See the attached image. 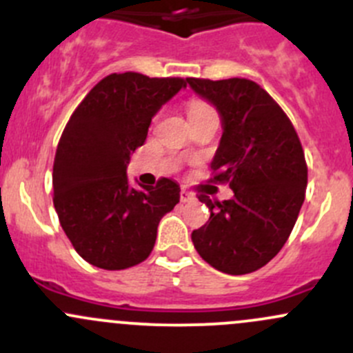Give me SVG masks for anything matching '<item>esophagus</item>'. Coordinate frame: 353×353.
<instances>
[{"label":"esophagus","mask_w":353,"mask_h":353,"mask_svg":"<svg viewBox=\"0 0 353 353\" xmlns=\"http://www.w3.org/2000/svg\"><path fill=\"white\" fill-rule=\"evenodd\" d=\"M193 199H194L193 193H190V191H186V190H181V201L190 203V201H193Z\"/></svg>","instance_id":"esophagus-1"}]
</instances>
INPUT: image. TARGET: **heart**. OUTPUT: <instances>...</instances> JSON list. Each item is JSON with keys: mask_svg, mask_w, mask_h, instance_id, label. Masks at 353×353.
Segmentation results:
<instances>
[{"mask_svg": "<svg viewBox=\"0 0 353 353\" xmlns=\"http://www.w3.org/2000/svg\"><path fill=\"white\" fill-rule=\"evenodd\" d=\"M208 114H215V110L210 108L206 102L191 101L190 104H188V117H190V121L196 119V117L208 116Z\"/></svg>", "mask_w": 353, "mask_h": 353, "instance_id": "1", "label": "heart"}]
</instances>
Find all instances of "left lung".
<instances>
[{"label":"left lung","mask_w":353,"mask_h":353,"mask_svg":"<svg viewBox=\"0 0 353 353\" xmlns=\"http://www.w3.org/2000/svg\"><path fill=\"white\" fill-rule=\"evenodd\" d=\"M215 105L223 133L213 157V183L229 184L232 199H198L210 219L191 239L208 265L227 275L263 268L295 225L307 186V163L294 124L272 95L245 78H186Z\"/></svg>","instance_id":"8db88e82"}]
</instances>
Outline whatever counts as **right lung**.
<instances>
[{"label": "right lung", "mask_w": 353, "mask_h": 353, "mask_svg": "<svg viewBox=\"0 0 353 353\" xmlns=\"http://www.w3.org/2000/svg\"><path fill=\"white\" fill-rule=\"evenodd\" d=\"M184 87V78L112 73L71 114L52 165V201L74 251L90 265H140L154 249L160 219L179 203L177 183L162 177L133 188L126 167L152 117Z\"/></svg>", "instance_id": "right-lung-1"}]
</instances>
